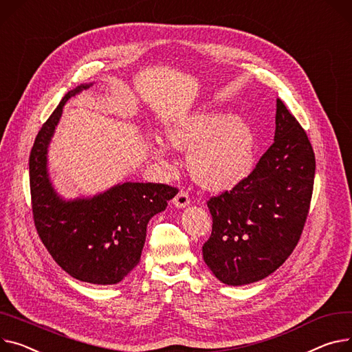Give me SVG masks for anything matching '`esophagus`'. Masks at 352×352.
Wrapping results in <instances>:
<instances>
[{"instance_id": "esophagus-1", "label": "esophagus", "mask_w": 352, "mask_h": 352, "mask_svg": "<svg viewBox=\"0 0 352 352\" xmlns=\"http://www.w3.org/2000/svg\"><path fill=\"white\" fill-rule=\"evenodd\" d=\"M188 204H190V197H188V193L184 192V190H180L176 197L173 199V206L176 208H184L187 207Z\"/></svg>"}]
</instances>
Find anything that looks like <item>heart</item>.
<instances>
[{
  "label": "heart",
  "instance_id": "b5f03b06",
  "mask_svg": "<svg viewBox=\"0 0 352 352\" xmlns=\"http://www.w3.org/2000/svg\"><path fill=\"white\" fill-rule=\"evenodd\" d=\"M166 144H151V155L169 166V148L187 153V169L206 190H230L254 169L256 135L252 125L241 117L217 110L186 114L165 128Z\"/></svg>",
  "mask_w": 352,
  "mask_h": 352
}]
</instances>
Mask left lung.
Segmentation results:
<instances>
[{"mask_svg":"<svg viewBox=\"0 0 352 352\" xmlns=\"http://www.w3.org/2000/svg\"><path fill=\"white\" fill-rule=\"evenodd\" d=\"M274 144L252 173L207 201L212 231L203 258L214 276L244 286L283 265L300 239L313 193L316 159L305 129L276 100Z\"/></svg>","mask_w":352,"mask_h":352,"instance_id":"left-lung-1","label":"left lung"}]
</instances>
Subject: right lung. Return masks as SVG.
I'll return each instance as SVG.
<instances>
[{
	"label": "right lung",
	"instance_id": "obj_1",
	"mask_svg": "<svg viewBox=\"0 0 352 352\" xmlns=\"http://www.w3.org/2000/svg\"><path fill=\"white\" fill-rule=\"evenodd\" d=\"M93 85L70 90L36 135L30 156L32 211L43 245L65 272L93 285H116L138 265L149 220L177 190L124 182L89 197L66 200L56 192L47 169L50 141L69 98Z\"/></svg>",
	"mask_w": 352,
	"mask_h": 352
}]
</instances>
